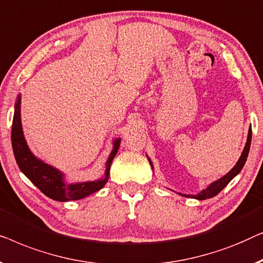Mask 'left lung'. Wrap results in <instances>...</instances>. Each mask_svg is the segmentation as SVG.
<instances>
[{
	"label": "left lung",
	"mask_w": 263,
	"mask_h": 263,
	"mask_svg": "<svg viewBox=\"0 0 263 263\" xmlns=\"http://www.w3.org/2000/svg\"><path fill=\"white\" fill-rule=\"evenodd\" d=\"M250 143H251V127L249 128V132H248V138H247V143H246V146H244L243 149V153L241 155V157H239V160L237 161V163H236V165L234 168H232L230 172H229L227 175H224L223 177H220L219 180L214 181V182H212L210 184L209 187L206 188V190L201 191L200 193L197 194V195H190V194H181L182 197H186V198H194V199H198V200H205V199H210V198H213L216 197V195L219 193V192L223 190L224 187L228 186V183L230 182V181L234 179V177L237 175V174H239V172H241L244 163H246L247 161V157H248V154H249V149H250ZM150 162L151 167H153L154 169V165L153 163H151L150 158H147Z\"/></svg>",
	"instance_id": "obj_1"
}]
</instances>
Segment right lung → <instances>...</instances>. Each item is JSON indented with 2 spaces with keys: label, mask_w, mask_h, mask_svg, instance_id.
Wrapping results in <instances>:
<instances>
[{
  "label": "right lung",
  "mask_w": 263,
  "mask_h": 263,
  "mask_svg": "<svg viewBox=\"0 0 263 263\" xmlns=\"http://www.w3.org/2000/svg\"><path fill=\"white\" fill-rule=\"evenodd\" d=\"M20 101L21 96L19 95L15 102V110H14L12 145L17 165H19L21 172L31 180V182L38 187L46 197L57 201L80 200V199L86 198L91 193H95V192L101 190L108 181L110 164H112L113 158L116 157L118 153L121 139H114L113 150L106 162V172L103 179L66 184L64 181V174L52 167V165H49L45 162L36 158L31 153V150L28 149L21 126Z\"/></svg>",
  "instance_id": "1"
}]
</instances>
